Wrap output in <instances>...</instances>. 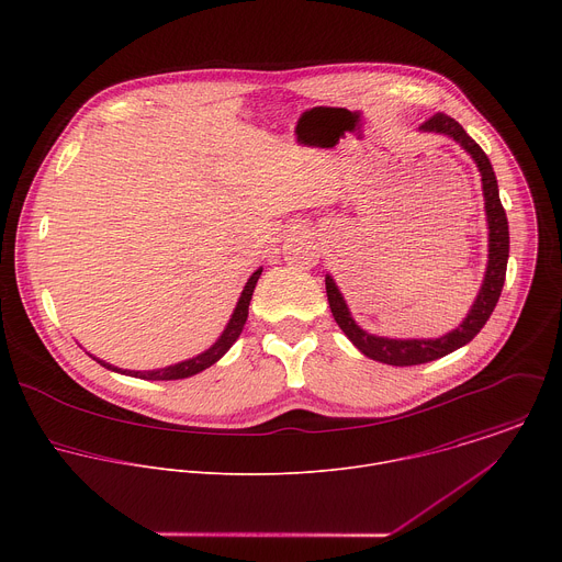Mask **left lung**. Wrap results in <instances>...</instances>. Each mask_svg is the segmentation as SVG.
<instances>
[{"label": "left lung", "mask_w": 562, "mask_h": 562, "mask_svg": "<svg viewBox=\"0 0 562 562\" xmlns=\"http://www.w3.org/2000/svg\"><path fill=\"white\" fill-rule=\"evenodd\" d=\"M420 128L434 131V133H445V135L453 137L477 165V171H480V176H483L485 211H487V222H490V265H487V276L483 282V289H480L471 311L464 317V323L456 331H451L442 338H436V340H391V338H378V336L362 331L353 323V317H351L336 282L331 280V276H327V280H325L327 297H329V306H331V313L336 317L338 327L347 334V338L367 358L384 362V364H393V367L425 364V362L438 360V358L464 347L467 342H471L480 334V329L485 327V323L498 304V297H501L503 284H505V276H507V258H509L507 213L501 204L496 173L492 169V162L485 155V150L467 135V131L453 117H449L445 113H436L425 124H420Z\"/></svg>", "instance_id": "obj_1"}]
</instances>
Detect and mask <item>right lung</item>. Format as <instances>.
I'll list each match as a JSON object with an SVG mask.
<instances>
[{
    "mask_svg": "<svg viewBox=\"0 0 562 562\" xmlns=\"http://www.w3.org/2000/svg\"><path fill=\"white\" fill-rule=\"evenodd\" d=\"M260 273H262V269H258V271L249 278V282H247L243 295H239V302H237V306H235V311H233V315H231V319H228V325H226L224 334L217 338V342H215L211 349H206L204 353H200V356H195V358H191V360H184V362H178V364H173V367H167V369H157V371H122V373L133 375V378H142V380H182V378L195 375V373L204 371L206 367L215 364V362L231 349V345L239 338V334H243V329H245V323H247V317H249L251 295H254V289H256V284H258ZM93 360H98V358H93ZM98 362H100L102 367H106V369L120 371L117 367H111V364L104 362V360H98Z\"/></svg>",
    "mask_w": 562,
    "mask_h": 562,
    "instance_id": "obj_1",
    "label": "right lung"
}]
</instances>
